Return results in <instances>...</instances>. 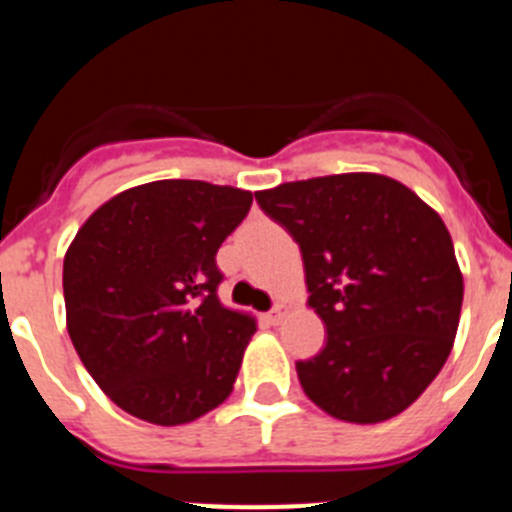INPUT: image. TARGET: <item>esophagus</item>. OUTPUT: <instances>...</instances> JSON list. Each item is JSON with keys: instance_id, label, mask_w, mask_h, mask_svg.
Returning a JSON list of instances; mask_svg holds the SVG:
<instances>
[{"instance_id": "1", "label": "esophagus", "mask_w": 512, "mask_h": 512, "mask_svg": "<svg viewBox=\"0 0 512 512\" xmlns=\"http://www.w3.org/2000/svg\"><path fill=\"white\" fill-rule=\"evenodd\" d=\"M287 315H289V305H287V302H279V305L274 307L269 315H266V320H269L271 325H279L284 318H287Z\"/></svg>"}]
</instances>
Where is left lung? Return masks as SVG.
<instances>
[{"instance_id": "left-lung-1", "label": "left lung", "mask_w": 512, "mask_h": 512, "mask_svg": "<svg viewBox=\"0 0 512 512\" xmlns=\"http://www.w3.org/2000/svg\"><path fill=\"white\" fill-rule=\"evenodd\" d=\"M302 251L307 305L328 341L297 361L302 390L346 423H382L436 379L459 328L464 277L441 215L369 171L256 192Z\"/></svg>"}]
</instances>
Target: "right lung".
Instances as JSON below:
<instances>
[{
    "label": "right lung",
    "instance_id": "add662e5",
    "mask_svg": "<svg viewBox=\"0 0 512 512\" xmlns=\"http://www.w3.org/2000/svg\"><path fill=\"white\" fill-rule=\"evenodd\" d=\"M253 194L197 179L130 187L87 217L63 259L66 328L117 408L184 425L223 405L256 333L217 300V248Z\"/></svg>",
    "mask_w": 512,
    "mask_h": 512
}]
</instances>
